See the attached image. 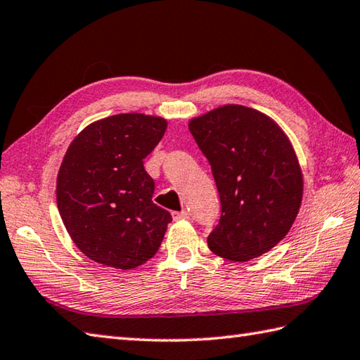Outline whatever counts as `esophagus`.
<instances>
[{
    "instance_id": "1",
    "label": "esophagus",
    "mask_w": 360,
    "mask_h": 360,
    "mask_svg": "<svg viewBox=\"0 0 360 360\" xmlns=\"http://www.w3.org/2000/svg\"><path fill=\"white\" fill-rule=\"evenodd\" d=\"M188 217H189V214H188L186 211H180V212L174 211V212H172V219H174V220H185V219H188Z\"/></svg>"
}]
</instances>
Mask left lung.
<instances>
[{
	"instance_id": "8db88e82",
	"label": "left lung",
	"mask_w": 360,
	"mask_h": 360,
	"mask_svg": "<svg viewBox=\"0 0 360 360\" xmlns=\"http://www.w3.org/2000/svg\"><path fill=\"white\" fill-rule=\"evenodd\" d=\"M220 194L219 225L207 237L223 259L248 262L290 233L303 179L290 139L259 110L226 105L189 122Z\"/></svg>"
}]
</instances>
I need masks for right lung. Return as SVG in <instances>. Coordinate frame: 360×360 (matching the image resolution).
<instances>
[{
	"mask_svg": "<svg viewBox=\"0 0 360 360\" xmlns=\"http://www.w3.org/2000/svg\"><path fill=\"white\" fill-rule=\"evenodd\" d=\"M167 122L145 114L98 120L72 140L57 177V205L72 240L100 265L132 269L158 251L172 221L153 202L143 158Z\"/></svg>",
	"mask_w": 360,
	"mask_h": 360,
	"instance_id": "obj_1",
	"label": "right lung"
}]
</instances>
